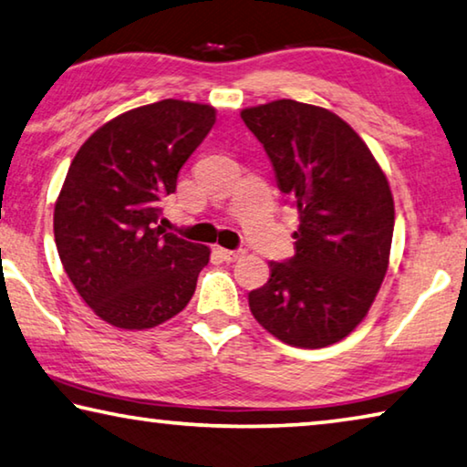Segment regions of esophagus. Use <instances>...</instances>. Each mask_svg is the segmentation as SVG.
Listing matches in <instances>:
<instances>
[{"label":"esophagus","mask_w":467,"mask_h":467,"mask_svg":"<svg viewBox=\"0 0 467 467\" xmlns=\"http://www.w3.org/2000/svg\"><path fill=\"white\" fill-rule=\"evenodd\" d=\"M218 254L224 257L226 262H234V260H239V257L245 254V251H243V249H222V247H218Z\"/></svg>","instance_id":"obj_1"}]
</instances>
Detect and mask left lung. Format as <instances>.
<instances>
[{
  "instance_id": "1",
  "label": "left lung",
  "mask_w": 467,
  "mask_h": 467,
  "mask_svg": "<svg viewBox=\"0 0 467 467\" xmlns=\"http://www.w3.org/2000/svg\"><path fill=\"white\" fill-rule=\"evenodd\" d=\"M299 210L295 255L270 262L251 314L286 345L320 349L364 320L389 268L395 203L372 151L328 109L278 99L241 112Z\"/></svg>"
}]
</instances>
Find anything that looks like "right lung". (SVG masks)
I'll use <instances>...</instances> for the list:
<instances>
[{
  "label": "right lung",
  "mask_w": 467,
  "mask_h": 467,
  "mask_svg": "<svg viewBox=\"0 0 467 467\" xmlns=\"http://www.w3.org/2000/svg\"><path fill=\"white\" fill-rule=\"evenodd\" d=\"M213 122L212 106L164 99L106 122L74 155L54 210L56 247L103 322L153 328L193 297L210 249L166 233L160 202Z\"/></svg>",
  "instance_id": "obj_1"
}]
</instances>
